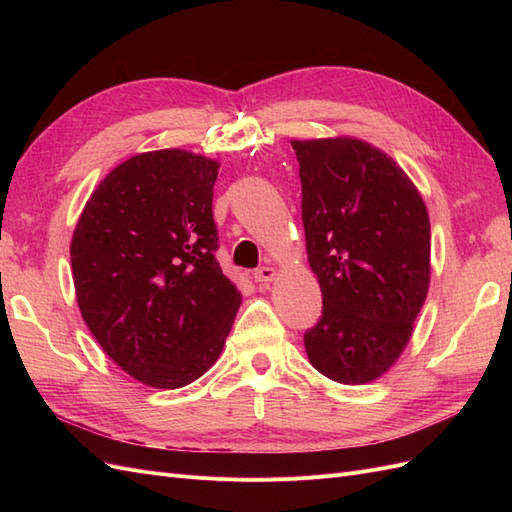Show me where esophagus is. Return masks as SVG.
<instances>
[{"label":"esophagus","mask_w":512,"mask_h":512,"mask_svg":"<svg viewBox=\"0 0 512 512\" xmlns=\"http://www.w3.org/2000/svg\"><path fill=\"white\" fill-rule=\"evenodd\" d=\"M275 275H277L275 267H260L254 271V280L260 284H267V282L275 280Z\"/></svg>","instance_id":"1"}]
</instances>
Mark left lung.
Segmentation results:
<instances>
[{"instance_id":"8db88e82","label":"left lung","mask_w":512,"mask_h":512,"mask_svg":"<svg viewBox=\"0 0 512 512\" xmlns=\"http://www.w3.org/2000/svg\"><path fill=\"white\" fill-rule=\"evenodd\" d=\"M322 316L303 337L322 376L367 384L408 346L431 277L429 215L391 156L352 136L292 141Z\"/></svg>"}]
</instances>
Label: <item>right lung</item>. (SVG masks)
Segmentation results:
<instances>
[{
    "instance_id": "obj_1",
    "label": "right lung",
    "mask_w": 512,
    "mask_h": 512,
    "mask_svg": "<svg viewBox=\"0 0 512 512\" xmlns=\"http://www.w3.org/2000/svg\"><path fill=\"white\" fill-rule=\"evenodd\" d=\"M218 168L183 149L138 153L100 181L74 228L81 316L102 350L153 389L203 376L241 305L215 258Z\"/></svg>"
}]
</instances>
